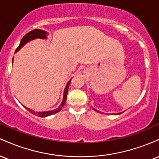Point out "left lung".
<instances>
[{
    "label": "left lung",
    "mask_w": 159,
    "mask_h": 159,
    "mask_svg": "<svg viewBox=\"0 0 159 159\" xmlns=\"http://www.w3.org/2000/svg\"><path fill=\"white\" fill-rule=\"evenodd\" d=\"M94 109V108H93ZM94 110L95 111H97V112H99V111H97V110H96V109H94ZM124 112V111H123V112H120V113H116V114H116V115H118V114H123V113Z\"/></svg>",
    "instance_id": "obj_1"
}]
</instances>
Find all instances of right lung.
Returning a JSON list of instances; mask_svg holds the SVG:
<instances>
[{
	"label": "right lung",
	"mask_w": 159,
	"mask_h": 159,
	"mask_svg": "<svg viewBox=\"0 0 159 159\" xmlns=\"http://www.w3.org/2000/svg\"><path fill=\"white\" fill-rule=\"evenodd\" d=\"M48 34L46 31H45V30H40V29H35V30H32V31L27 33L26 35H25L22 38V39H21V42H20V44L19 45V47H18V48H16L15 53L17 52L18 51H19L20 49L22 48L24 45H25V44H27V43H28V42L31 41V40H34V39H47V35H48ZM12 62H13V59H12ZM71 80H72V78H71V79L69 80V81H68V83H67V84L66 85L64 91H63V101H62L61 104V105H60V106L58 107L57 108L54 109V110H52V111H41V112H37V111H33L32 109L27 108V107H25V106H24V107H25L27 111H30V112L31 113V114H34V115H36V116H40V117H45V116H50V115L54 114H56V113L59 112V111H61V109L63 107V106H64V105H65L66 101L67 93H68V89H69V84H70Z\"/></svg>",
	"instance_id": "add662e5"
}]
</instances>
